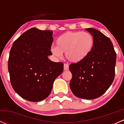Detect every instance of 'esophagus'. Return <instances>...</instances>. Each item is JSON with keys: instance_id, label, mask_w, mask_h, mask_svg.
<instances>
[{"instance_id": "esophagus-1", "label": "esophagus", "mask_w": 124, "mask_h": 124, "mask_svg": "<svg viewBox=\"0 0 124 124\" xmlns=\"http://www.w3.org/2000/svg\"><path fill=\"white\" fill-rule=\"evenodd\" d=\"M68 68H69V65L67 63H64V65H63V69H64L65 71L66 70H68Z\"/></svg>"}]
</instances>
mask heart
<instances>
[{"instance_id":"1","label":"heart","mask_w":124,"mask_h":124,"mask_svg":"<svg viewBox=\"0 0 124 124\" xmlns=\"http://www.w3.org/2000/svg\"><path fill=\"white\" fill-rule=\"evenodd\" d=\"M57 47H52L51 52L55 57L61 58L62 53L70 62L82 61L92 52L94 46L93 37L88 32H67L58 37Z\"/></svg>"}]
</instances>
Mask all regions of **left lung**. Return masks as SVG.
Here are the masks:
<instances>
[{"instance_id": "obj_1", "label": "left lung", "mask_w": 124, "mask_h": 124, "mask_svg": "<svg viewBox=\"0 0 124 124\" xmlns=\"http://www.w3.org/2000/svg\"><path fill=\"white\" fill-rule=\"evenodd\" d=\"M86 30L93 37L94 46L84 60L70 65V86L77 97L91 100L101 97L113 83L116 54L108 37L95 29Z\"/></svg>"}]
</instances>
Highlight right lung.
<instances>
[{
	"label": "right lung",
	"instance_id": "add662e5",
	"mask_svg": "<svg viewBox=\"0 0 124 124\" xmlns=\"http://www.w3.org/2000/svg\"><path fill=\"white\" fill-rule=\"evenodd\" d=\"M52 31L31 28L14 42L8 59L10 81L21 97L32 102L50 95L53 82L62 72L63 63L48 59L52 54Z\"/></svg>",
	"mask_w": 124,
	"mask_h": 124
}]
</instances>
